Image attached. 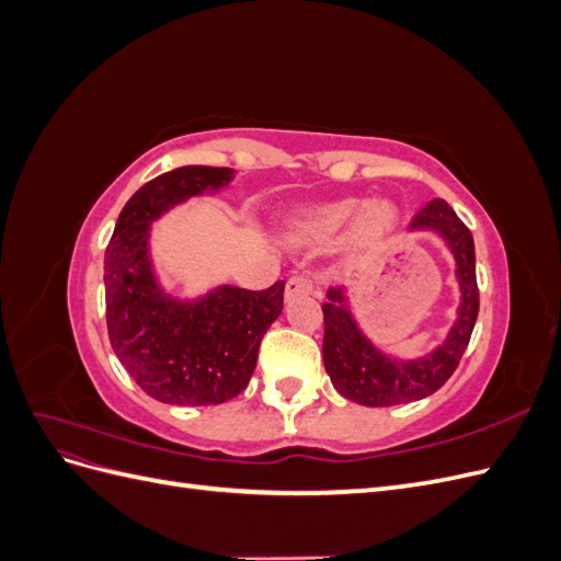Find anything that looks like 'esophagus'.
<instances>
[{
  "instance_id": "34e87169",
  "label": "esophagus",
  "mask_w": 561,
  "mask_h": 561,
  "mask_svg": "<svg viewBox=\"0 0 561 561\" xmlns=\"http://www.w3.org/2000/svg\"><path fill=\"white\" fill-rule=\"evenodd\" d=\"M316 290V283L309 276H293L285 283V297L293 299L299 295H311Z\"/></svg>"
}]
</instances>
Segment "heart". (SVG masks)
<instances>
[{
    "label": "heart",
    "mask_w": 561,
    "mask_h": 561,
    "mask_svg": "<svg viewBox=\"0 0 561 561\" xmlns=\"http://www.w3.org/2000/svg\"><path fill=\"white\" fill-rule=\"evenodd\" d=\"M353 221L356 222L353 226V245L360 250H377L393 233L398 210L388 201H375L369 206L358 198L330 201L299 210L287 222V233L297 243H330Z\"/></svg>",
    "instance_id": "b5f03b06"
}]
</instances>
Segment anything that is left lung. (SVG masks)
Masks as SVG:
<instances>
[{
	"label": "left lung",
	"mask_w": 561,
	"mask_h": 561,
	"mask_svg": "<svg viewBox=\"0 0 561 561\" xmlns=\"http://www.w3.org/2000/svg\"><path fill=\"white\" fill-rule=\"evenodd\" d=\"M412 229H433L449 243L456 257V278L461 285V309L443 346L428 358L402 363L388 358L367 342V336L351 318L344 293L339 287H330L328 301L322 304V320H325L322 360L339 393L365 407L414 402L443 388L461 363L480 313L472 233L449 203L445 198L428 201L414 215Z\"/></svg>",
	"instance_id": "obj_1"
}]
</instances>
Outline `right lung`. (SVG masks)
Listing matches in <instances>:
<instances>
[{
    "label": "right lung",
    "instance_id": "obj_1",
    "mask_svg": "<svg viewBox=\"0 0 561 561\" xmlns=\"http://www.w3.org/2000/svg\"><path fill=\"white\" fill-rule=\"evenodd\" d=\"M231 168L182 165L142 184L105 250L110 344L147 396L168 404H222L248 386L264 332L283 311L285 283L217 287L194 304L168 299L149 264V227L184 198L217 190Z\"/></svg>",
    "mask_w": 561,
    "mask_h": 561
}]
</instances>
